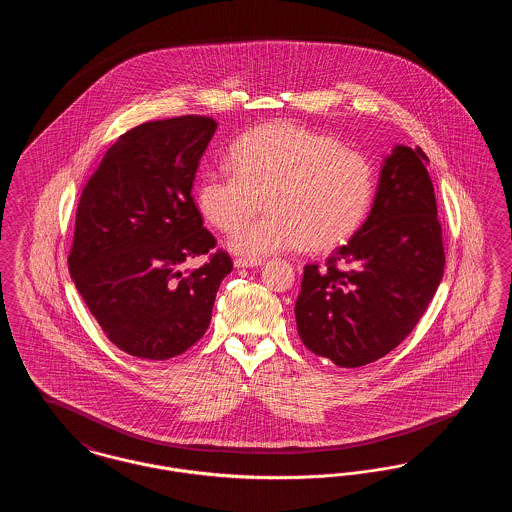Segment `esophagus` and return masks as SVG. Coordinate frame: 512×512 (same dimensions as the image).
Returning <instances> with one entry per match:
<instances>
[{"instance_id":"1","label":"esophagus","mask_w":512,"mask_h":512,"mask_svg":"<svg viewBox=\"0 0 512 512\" xmlns=\"http://www.w3.org/2000/svg\"><path fill=\"white\" fill-rule=\"evenodd\" d=\"M265 261L263 259H236L234 267L236 268H253L261 267Z\"/></svg>"}]
</instances>
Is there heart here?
I'll list each match as a JSON object with an SVG mask.
<instances>
[{
  "label": "heart",
  "mask_w": 512,
  "mask_h": 512,
  "mask_svg": "<svg viewBox=\"0 0 512 512\" xmlns=\"http://www.w3.org/2000/svg\"><path fill=\"white\" fill-rule=\"evenodd\" d=\"M228 163L201 176L195 199L205 219L230 232L268 197V217L243 221L230 236L245 257L303 245L334 249L361 228L374 201L368 157L301 124L270 122L247 132L230 147Z\"/></svg>",
  "instance_id": "1"
}]
</instances>
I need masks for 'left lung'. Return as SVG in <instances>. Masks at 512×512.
Instances as JSON below:
<instances>
[{
	"instance_id": "obj_1",
	"label": "left lung",
	"mask_w": 512,
	"mask_h": 512,
	"mask_svg": "<svg viewBox=\"0 0 512 512\" xmlns=\"http://www.w3.org/2000/svg\"><path fill=\"white\" fill-rule=\"evenodd\" d=\"M428 163L420 147H393L363 226L324 267L303 270L295 320L315 355L343 368L368 365L426 313L445 267Z\"/></svg>"
}]
</instances>
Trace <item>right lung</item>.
I'll use <instances>...</instances> for the list:
<instances>
[{
	"label": "right lung",
	"instance_id": "obj_1",
	"mask_svg": "<svg viewBox=\"0 0 512 512\" xmlns=\"http://www.w3.org/2000/svg\"><path fill=\"white\" fill-rule=\"evenodd\" d=\"M217 122L186 115L144 122L107 149L76 209L69 270L101 330L121 351L165 361L209 328L232 270L192 197ZM205 266L182 271L190 258Z\"/></svg>",
	"mask_w": 512,
	"mask_h": 512
}]
</instances>
